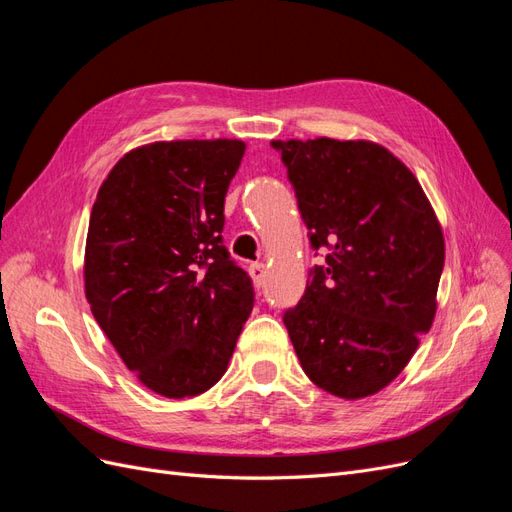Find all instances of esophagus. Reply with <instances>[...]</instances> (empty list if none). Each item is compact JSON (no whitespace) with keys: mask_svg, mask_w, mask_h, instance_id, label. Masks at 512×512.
<instances>
[{"mask_svg":"<svg viewBox=\"0 0 512 512\" xmlns=\"http://www.w3.org/2000/svg\"><path fill=\"white\" fill-rule=\"evenodd\" d=\"M250 275H252L254 284L260 288V286H262V282H265L267 269H265V265H262V262H254V265H250Z\"/></svg>","mask_w":512,"mask_h":512,"instance_id":"obj_1","label":"esophagus"}]
</instances>
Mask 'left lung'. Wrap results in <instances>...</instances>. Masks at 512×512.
I'll list each match as a JSON object with an SVG mask.
<instances>
[{"instance_id":"8db88e82","label":"left lung","mask_w":512,"mask_h":512,"mask_svg":"<svg viewBox=\"0 0 512 512\" xmlns=\"http://www.w3.org/2000/svg\"><path fill=\"white\" fill-rule=\"evenodd\" d=\"M314 250L301 301L284 324L301 367L335 397L382 391L436 316L444 237L421 183L369 141H271Z\"/></svg>"}]
</instances>
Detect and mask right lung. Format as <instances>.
<instances>
[{"label":"right lung","mask_w":512,"mask_h":512,"mask_svg":"<svg viewBox=\"0 0 512 512\" xmlns=\"http://www.w3.org/2000/svg\"><path fill=\"white\" fill-rule=\"evenodd\" d=\"M243 141L132 149L98 190L85 245V297L100 329L153 393L183 399L218 382L254 307L222 243L224 198Z\"/></svg>","instance_id":"1"}]
</instances>
